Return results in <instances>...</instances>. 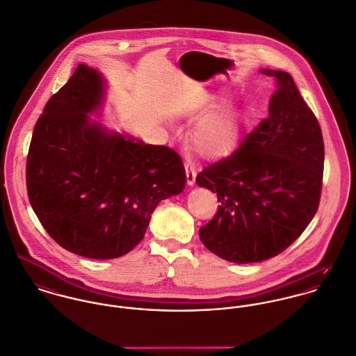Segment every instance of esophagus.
I'll return each mask as SVG.
<instances>
[{
    "mask_svg": "<svg viewBox=\"0 0 356 356\" xmlns=\"http://www.w3.org/2000/svg\"><path fill=\"white\" fill-rule=\"evenodd\" d=\"M185 170H186V179H188V185H195L196 182V170L195 165L191 161H185Z\"/></svg>",
    "mask_w": 356,
    "mask_h": 356,
    "instance_id": "1",
    "label": "esophagus"
}]
</instances>
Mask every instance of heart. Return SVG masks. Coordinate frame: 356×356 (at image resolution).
Listing matches in <instances>:
<instances>
[{
	"mask_svg": "<svg viewBox=\"0 0 356 356\" xmlns=\"http://www.w3.org/2000/svg\"><path fill=\"white\" fill-rule=\"evenodd\" d=\"M240 124L233 113H216L204 120L196 131L195 143L205 156H223L233 151L238 141Z\"/></svg>",
	"mask_w": 356,
	"mask_h": 356,
	"instance_id": "b5f03b06",
	"label": "heart"
}]
</instances>
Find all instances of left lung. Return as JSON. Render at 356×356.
<instances>
[{"mask_svg": "<svg viewBox=\"0 0 356 356\" xmlns=\"http://www.w3.org/2000/svg\"><path fill=\"white\" fill-rule=\"evenodd\" d=\"M277 79L268 116L230 156L197 174L218 196V211L200 227L204 245L219 257L256 263L285 251L318 211L325 148L321 126L291 74Z\"/></svg>", "mask_w": 356, "mask_h": 356, "instance_id": "8db88e82", "label": "left lung"}]
</instances>
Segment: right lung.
<instances>
[{
  "mask_svg": "<svg viewBox=\"0 0 356 356\" xmlns=\"http://www.w3.org/2000/svg\"><path fill=\"white\" fill-rule=\"evenodd\" d=\"M102 75L79 64L38 118L26 165L30 204L64 250L115 259L145 236L156 205L185 188L168 147L108 133L88 113L102 105Z\"/></svg>",
  "mask_w": 356,
  "mask_h": 356,
  "instance_id": "right-lung-1",
  "label": "right lung"
}]
</instances>
